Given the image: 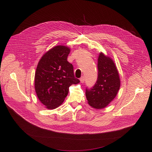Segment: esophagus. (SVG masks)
<instances>
[{
    "mask_svg": "<svg viewBox=\"0 0 152 152\" xmlns=\"http://www.w3.org/2000/svg\"><path fill=\"white\" fill-rule=\"evenodd\" d=\"M85 81V78L84 76H82L81 78H80V81L81 83H84Z\"/></svg>",
    "mask_w": 152,
    "mask_h": 152,
    "instance_id": "1",
    "label": "esophagus"
}]
</instances>
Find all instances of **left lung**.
Listing matches in <instances>:
<instances>
[{"instance_id":"left-lung-1","label":"left lung","mask_w":152,"mask_h":152,"mask_svg":"<svg viewBox=\"0 0 152 152\" xmlns=\"http://www.w3.org/2000/svg\"><path fill=\"white\" fill-rule=\"evenodd\" d=\"M120 87V79L113 61L100 53L98 58V78L91 88H86L88 103L96 109L107 107L115 97Z\"/></svg>"}]
</instances>
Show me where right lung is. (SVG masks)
I'll return each mask as SVG.
<instances>
[{
  "instance_id": "right-lung-1",
  "label": "right lung",
  "mask_w": 152,
  "mask_h": 152,
  "mask_svg": "<svg viewBox=\"0 0 152 152\" xmlns=\"http://www.w3.org/2000/svg\"><path fill=\"white\" fill-rule=\"evenodd\" d=\"M69 52L66 46H55L38 63L35 90L39 100L48 109L59 107L67 96L69 87L80 82L75 77L73 65L67 61Z\"/></svg>"
}]
</instances>
